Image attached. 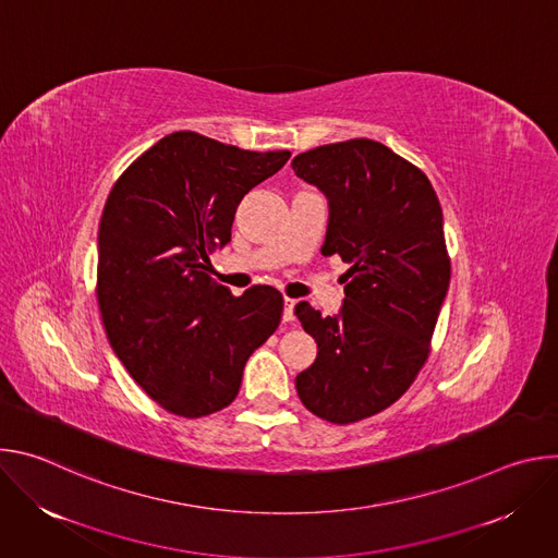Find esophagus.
I'll list each match as a JSON object with an SVG mask.
<instances>
[{
  "mask_svg": "<svg viewBox=\"0 0 558 558\" xmlns=\"http://www.w3.org/2000/svg\"><path fill=\"white\" fill-rule=\"evenodd\" d=\"M295 320V300L284 298V311H282V323H293Z\"/></svg>",
  "mask_w": 558,
  "mask_h": 558,
  "instance_id": "obj_1",
  "label": "esophagus"
}]
</instances>
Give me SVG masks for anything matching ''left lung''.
Instances as JSON below:
<instances>
[{"instance_id": "left-lung-1", "label": "left lung", "mask_w": 558, "mask_h": 558, "mask_svg": "<svg viewBox=\"0 0 558 558\" xmlns=\"http://www.w3.org/2000/svg\"><path fill=\"white\" fill-rule=\"evenodd\" d=\"M291 168L329 201L323 254L351 265L340 315L295 304L317 344L295 390L313 415L353 424L400 400L428 360L450 284L444 214L428 177L371 138L313 147Z\"/></svg>"}]
</instances>
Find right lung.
Returning <instances> with one entry per match:
<instances>
[{
    "label": "right lung",
    "mask_w": 558,
    "mask_h": 558,
    "mask_svg": "<svg viewBox=\"0 0 558 558\" xmlns=\"http://www.w3.org/2000/svg\"><path fill=\"white\" fill-rule=\"evenodd\" d=\"M291 151H252L172 132L114 183L99 222L97 300L132 379L166 411L205 417L229 407L250 355L282 317L274 287L243 295L209 276L243 196Z\"/></svg>",
    "instance_id": "add662e5"
}]
</instances>
